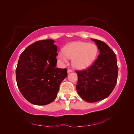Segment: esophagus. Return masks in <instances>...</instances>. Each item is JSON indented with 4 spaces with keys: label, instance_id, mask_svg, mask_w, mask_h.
<instances>
[{
    "label": "esophagus",
    "instance_id": "esophagus-1",
    "mask_svg": "<svg viewBox=\"0 0 134 134\" xmlns=\"http://www.w3.org/2000/svg\"><path fill=\"white\" fill-rule=\"evenodd\" d=\"M71 72H72V70H71V69H68V70H67V73H71Z\"/></svg>",
    "mask_w": 134,
    "mask_h": 134
}]
</instances>
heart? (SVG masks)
I'll return each instance as SVG.
<instances>
[{
	"mask_svg": "<svg viewBox=\"0 0 134 134\" xmlns=\"http://www.w3.org/2000/svg\"><path fill=\"white\" fill-rule=\"evenodd\" d=\"M97 46L88 42L76 41L67 44L58 54L59 58L64 63L72 59V65L76 69L82 70L92 64L96 58Z\"/></svg>",
	"mask_w": 134,
	"mask_h": 134,
	"instance_id": "1",
	"label": "heart"
}]
</instances>
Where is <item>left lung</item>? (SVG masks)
Instances as JSON below:
<instances>
[{"mask_svg":"<svg viewBox=\"0 0 134 134\" xmlns=\"http://www.w3.org/2000/svg\"><path fill=\"white\" fill-rule=\"evenodd\" d=\"M98 46L99 54L90 67L76 71L78 94L88 103H94L107 98L115 87L118 76L116 55L107 44L91 39Z\"/></svg>","mask_w":134,"mask_h":134,"instance_id":"obj_1","label":"left lung"}]
</instances>
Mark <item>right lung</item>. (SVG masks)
<instances>
[{"label":"right lung","mask_w":134,"mask_h":134,"mask_svg":"<svg viewBox=\"0 0 134 134\" xmlns=\"http://www.w3.org/2000/svg\"><path fill=\"white\" fill-rule=\"evenodd\" d=\"M52 39L39 40L29 45L20 55L16 80L21 94L35 105L48 104L56 98L66 69L56 68L57 46Z\"/></svg>","instance_id":"1"}]
</instances>
